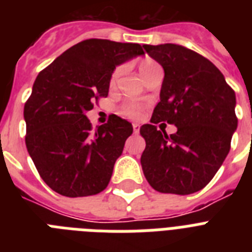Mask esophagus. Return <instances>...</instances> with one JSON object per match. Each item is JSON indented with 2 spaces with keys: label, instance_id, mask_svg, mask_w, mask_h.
<instances>
[{
  "label": "esophagus",
  "instance_id": "obj_1",
  "mask_svg": "<svg viewBox=\"0 0 252 252\" xmlns=\"http://www.w3.org/2000/svg\"><path fill=\"white\" fill-rule=\"evenodd\" d=\"M132 126H133L134 133H138V130H140V124H137V123H133V124H132Z\"/></svg>",
  "mask_w": 252,
  "mask_h": 252
}]
</instances>
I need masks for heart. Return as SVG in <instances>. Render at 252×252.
<instances>
[{
	"label": "heart",
	"mask_w": 252,
	"mask_h": 252,
	"mask_svg": "<svg viewBox=\"0 0 252 252\" xmlns=\"http://www.w3.org/2000/svg\"><path fill=\"white\" fill-rule=\"evenodd\" d=\"M157 68H161V65L158 64L156 60H153V59H142V60L140 61V64H138V69H140V73H141L142 78H145L148 74H150L154 69ZM120 72H122V66H118V68L115 69L114 73H112V76H111V85H114L115 81L118 80ZM119 112L129 119H138L142 112V106L134 102L126 103V104H123V106L120 107Z\"/></svg>",
	"instance_id": "heart-1"
}]
</instances>
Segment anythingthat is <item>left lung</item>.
Instances as JSON below:
<instances>
[{
	"label": "left lung",
	"instance_id": "8db88e82",
	"mask_svg": "<svg viewBox=\"0 0 252 252\" xmlns=\"http://www.w3.org/2000/svg\"><path fill=\"white\" fill-rule=\"evenodd\" d=\"M165 70L161 100L140 133L146 146L141 166L162 193L189 195L207 186L230 150L237 129L235 93L211 61L179 44L142 45ZM161 121L174 124L167 136Z\"/></svg>",
	"mask_w": 252,
	"mask_h": 252
}]
</instances>
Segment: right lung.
I'll return each mask as SVG.
<instances>
[{
  "instance_id": "add662e5",
  "label": "right lung",
  "mask_w": 252,
  "mask_h": 252,
  "mask_svg": "<svg viewBox=\"0 0 252 252\" xmlns=\"http://www.w3.org/2000/svg\"><path fill=\"white\" fill-rule=\"evenodd\" d=\"M142 53L136 43L87 39L37 74L23 111L26 146L41 179L55 192L82 197L108 186L133 128L112 115L93 130L85 114L108 95L115 66Z\"/></svg>"
}]
</instances>
